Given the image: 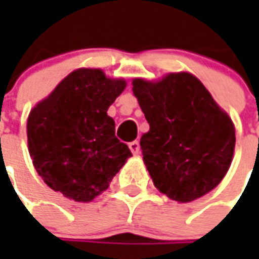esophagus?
<instances>
[{
	"label": "esophagus",
	"mask_w": 259,
	"mask_h": 259,
	"mask_svg": "<svg viewBox=\"0 0 259 259\" xmlns=\"http://www.w3.org/2000/svg\"><path fill=\"white\" fill-rule=\"evenodd\" d=\"M128 147H130V150H131V153H133V154L137 155L138 153H140V143H138V141H133V143H130Z\"/></svg>",
	"instance_id": "esophagus-1"
}]
</instances>
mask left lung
Returning a JSON list of instances; mask_svg holds the SVG:
<instances>
[{"label":"left lung","instance_id":"1","mask_svg":"<svg viewBox=\"0 0 259 259\" xmlns=\"http://www.w3.org/2000/svg\"><path fill=\"white\" fill-rule=\"evenodd\" d=\"M133 92L150 124L140 145L155 187L179 203L212 192L234 158L235 125L228 112L189 72L157 80L134 77Z\"/></svg>","mask_w":259,"mask_h":259}]
</instances>
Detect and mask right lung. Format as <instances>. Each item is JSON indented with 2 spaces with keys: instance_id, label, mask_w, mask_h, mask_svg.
Masks as SVG:
<instances>
[{
  "instance_id": "right-lung-1",
  "label": "right lung",
  "mask_w": 259,
  "mask_h": 259,
  "mask_svg": "<svg viewBox=\"0 0 259 259\" xmlns=\"http://www.w3.org/2000/svg\"><path fill=\"white\" fill-rule=\"evenodd\" d=\"M125 88L122 77L80 67L30 111L28 153L50 189L79 203L92 202L133 157L115 137V121L108 115Z\"/></svg>"
}]
</instances>
